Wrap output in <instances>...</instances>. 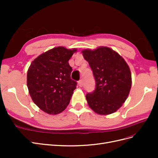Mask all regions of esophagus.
Segmentation results:
<instances>
[{
  "mask_svg": "<svg viewBox=\"0 0 158 158\" xmlns=\"http://www.w3.org/2000/svg\"><path fill=\"white\" fill-rule=\"evenodd\" d=\"M78 85H79L80 87H82V85H83V81H82V80H80V81H78Z\"/></svg>",
  "mask_w": 158,
  "mask_h": 158,
  "instance_id": "obj_1",
  "label": "esophagus"
}]
</instances>
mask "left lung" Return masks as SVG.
Instances as JSON below:
<instances>
[{
  "label": "left lung",
  "mask_w": 158,
  "mask_h": 158,
  "mask_svg": "<svg viewBox=\"0 0 158 158\" xmlns=\"http://www.w3.org/2000/svg\"><path fill=\"white\" fill-rule=\"evenodd\" d=\"M93 71L96 88L86 95L89 107L101 115L116 112L127 100L132 85L131 70L117 52L106 46L82 51Z\"/></svg>",
  "instance_id": "1"
}]
</instances>
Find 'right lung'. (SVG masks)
I'll return each instance as SVG.
<instances>
[{
  "label": "right lung",
  "mask_w": 158,
  "mask_h": 158,
  "mask_svg": "<svg viewBox=\"0 0 158 158\" xmlns=\"http://www.w3.org/2000/svg\"><path fill=\"white\" fill-rule=\"evenodd\" d=\"M77 49L63 46L52 48L38 56L27 70V86L32 101L43 111L57 114L67 107L76 89L70 78L69 60Z\"/></svg>",
  "instance_id": "right-lung-1"
}]
</instances>
